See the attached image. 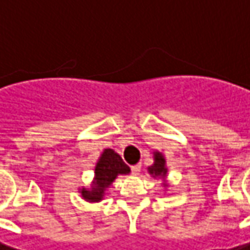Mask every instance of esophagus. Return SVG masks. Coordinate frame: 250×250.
<instances>
[{
  "label": "esophagus",
  "instance_id": "34e87169",
  "mask_svg": "<svg viewBox=\"0 0 250 250\" xmlns=\"http://www.w3.org/2000/svg\"><path fill=\"white\" fill-rule=\"evenodd\" d=\"M130 169H131V174H134V175H139L140 171H141V166H140V164L131 166V167H130Z\"/></svg>",
  "mask_w": 250,
  "mask_h": 250
}]
</instances>
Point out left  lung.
I'll list each match as a JSON object with an SVG mask.
<instances>
[{"label": "left lung", "mask_w": 250, "mask_h": 250, "mask_svg": "<svg viewBox=\"0 0 250 250\" xmlns=\"http://www.w3.org/2000/svg\"><path fill=\"white\" fill-rule=\"evenodd\" d=\"M154 158H155L154 164H153L151 167H148L150 174H153V175H166L167 168L164 167V164H166V161H164V157L160 154V153H155Z\"/></svg>", "instance_id": "1"}]
</instances>
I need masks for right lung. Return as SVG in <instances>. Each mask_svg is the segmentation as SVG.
<instances>
[{
	"mask_svg": "<svg viewBox=\"0 0 250 250\" xmlns=\"http://www.w3.org/2000/svg\"><path fill=\"white\" fill-rule=\"evenodd\" d=\"M130 168L125 164L122 157L113 150H104L95 169V184L92 189H82V197L87 201H100L103 198L104 189L110 185L117 175L128 174Z\"/></svg>",
	"mask_w": 250,
	"mask_h": 250,
	"instance_id": "obj_1",
	"label": "right lung"
}]
</instances>
